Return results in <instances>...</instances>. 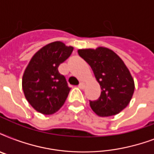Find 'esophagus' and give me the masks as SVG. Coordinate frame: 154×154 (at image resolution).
Returning <instances> with one entry per match:
<instances>
[{
    "label": "esophagus",
    "mask_w": 154,
    "mask_h": 154,
    "mask_svg": "<svg viewBox=\"0 0 154 154\" xmlns=\"http://www.w3.org/2000/svg\"><path fill=\"white\" fill-rule=\"evenodd\" d=\"M78 87H79L80 89H85V83H83V82H81L79 85H78Z\"/></svg>",
    "instance_id": "1"
}]
</instances>
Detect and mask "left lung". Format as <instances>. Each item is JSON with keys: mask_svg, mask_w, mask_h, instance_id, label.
I'll use <instances>...</instances> for the list:
<instances>
[{"mask_svg": "<svg viewBox=\"0 0 154 154\" xmlns=\"http://www.w3.org/2000/svg\"><path fill=\"white\" fill-rule=\"evenodd\" d=\"M79 56L94 71L101 86V95L89 101L90 107L100 117L117 114L129 105L134 92V82L123 60L111 49H79Z\"/></svg>", "mask_w": 154, "mask_h": 154, "instance_id": "1", "label": "left lung"}]
</instances>
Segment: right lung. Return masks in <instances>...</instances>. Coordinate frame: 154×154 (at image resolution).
Instances as JSON below:
<instances>
[{
  "label": "right lung",
  "instance_id": "obj_1",
  "mask_svg": "<svg viewBox=\"0 0 154 154\" xmlns=\"http://www.w3.org/2000/svg\"><path fill=\"white\" fill-rule=\"evenodd\" d=\"M73 48L60 42H52L35 53L25 69L22 89L30 105L37 112L53 114L60 109L70 88L58 66L72 53Z\"/></svg>",
  "mask_w": 154,
  "mask_h": 154
}]
</instances>
